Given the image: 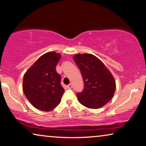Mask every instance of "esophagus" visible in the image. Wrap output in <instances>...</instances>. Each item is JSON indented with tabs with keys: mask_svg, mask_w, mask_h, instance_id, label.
Wrapping results in <instances>:
<instances>
[{
	"mask_svg": "<svg viewBox=\"0 0 146 146\" xmlns=\"http://www.w3.org/2000/svg\"><path fill=\"white\" fill-rule=\"evenodd\" d=\"M67 88H68L69 89H70V88H72V84H68V85H67Z\"/></svg>",
	"mask_w": 146,
	"mask_h": 146,
	"instance_id": "1",
	"label": "esophagus"
}]
</instances>
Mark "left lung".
Masks as SVG:
<instances>
[{
    "label": "left lung",
    "instance_id": "left-lung-1",
    "mask_svg": "<svg viewBox=\"0 0 146 146\" xmlns=\"http://www.w3.org/2000/svg\"><path fill=\"white\" fill-rule=\"evenodd\" d=\"M73 60L81 72L84 86L77 93L78 100L90 109L105 106L113 96L116 84L112 74L103 62L90 54H78Z\"/></svg>",
    "mask_w": 146,
    "mask_h": 146
}]
</instances>
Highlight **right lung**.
I'll list each match as a JSON object with an SVG mask.
<instances>
[{
    "label": "right lung",
    "instance_id": "obj_1",
    "mask_svg": "<svg viewBox=\"0 0 146 146\" xmlns=\"http://www.w3.org/2000/svg\"><path fill=\"white\" fill-rule=\"evenodd\" d=\"M61 54L47 52L41 56L26 71L23 79V91L35 108L50 111L59 105L64 89L56 67Z\"/></svg>",
    "mask_w": 146,
    "mask_h": 146
}]
</instances>
